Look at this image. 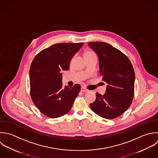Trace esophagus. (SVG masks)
<instances>
[{
	"label": "esophagus",
	"instance_id": "esophagus-1",
	"mask_svg": "<svg viewBox=\"0 0 158 158\" xmlns=\"http://www.w3.org/2000/svg\"><path fill=\"white\" fill-rule=\"evenodd\" d=\"M81 92H88L89 90L87 89L86 88H85L84 87H82L81 89Z\"/></svg>",
	"mask_w": 158,
	"mask_h": 158
}]
</instances>
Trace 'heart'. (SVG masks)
Segmentation results:
<instances>
[{
	"instance_id": "heart-1",
	"label": "heart",
	"mask_w": 158,
	"mask_h": 158,
	"mask_svg": "<svg viewBox=\"0 0 158 158\" xmlns=\"http://www.w3.org/2000/svg\"><path fill=\"white\" fill-rule=\"evenodd\" d=\"M92 53V52H87L85 53V54H86V53Z\"/></svg>"
}]
</instances>
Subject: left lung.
I'll list each match as a JSON object with an SVG mask.
<instances>
[{
    "instance_id": "1",
    "label": "left lung",
    "mask_w": 158,
    "mask_h": 158,
    "mask_svg": "<svg viewBox=\"0 0 158 158\" xmlns=\"http://www.w3.org/2000/svg\"><path fill=\"white\" fill-rule=\"evenodd\" d=\"M88 45L98 55L100 75L108 84L106 93L103 95L96 93V100L90 107L103 118H116L129 108L134 98L133 66L126 55L109 44L93 42Z\"/></svg>"
}]
</instances>
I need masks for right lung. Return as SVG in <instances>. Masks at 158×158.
<instances>
[{"instance_id":"1","label":"right lung","mask_w":158,"mask_h":158,"mask_svg":"<svg viewBox=\"0 0 158 158\" xmlns=\"http://www.w3.org/2000/svg\"><path fill=\"white\" fill-rule=\"evenodd\" d=\"M83 45V42L54 44L42 50L32 60L29 69L31 99L48 118L68 113L81 90L79 84L63 87L61 72L69 69L71 60Z\"/></svg>"}]
</instances>
